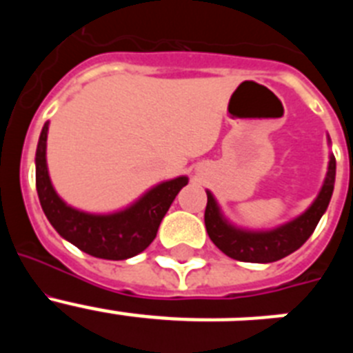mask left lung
<instances>
[{"instance_id": "8db88e82", "label": "left lung", "mask_w": 353, "mask_h": 353, "mask_svg": "<svg viewBox=\"0 0 353 353\" xmlns=\"http://www.w3.org/2000/svg\"><path fill=\"white\" fill-rule=\"evenodd\" d=\"M336 180V159L330 155L329 171L322 191L316 196L307 210L297 219L290 221L283 226L270 230V232H245L228 224L221 214L217 201L210 191H207V208H205V226L210 240L226 256L249 263H270L288 256L297 251L305 240L314 232L318 221L322 219L327 210L330 196L334 191Z\"/></svg>"}]
</instances>
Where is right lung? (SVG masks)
<instances>
[{
  "label": "right lung",
  "instance_id": "right-lung-1",
  "mask_svg": "<svg viewBox=\"0 0 353 353\" xmlns=\"http://www.w3.org/2000/svg\"><path fill=\"white\" fill-rule=\"evenodd\" d=\"M48 130L49 121L43 125L37 146V192L43 214L52 228L70 244L95 258L127 260L145 251L154 242L159 224L170 210L173 199L189 182L187 176L159 183L136 203L117 214H86L68 207L56 194L46 162Z\"/></svg>",
  "mask_w": 353,
  "mask_h": 353
}]
</instances>
